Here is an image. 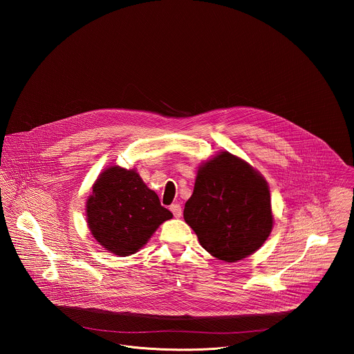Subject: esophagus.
I'll use <instances>...</instances> for the list:
<instances>
[{
    "label": "esophagus",
    "mask_w": 354,
    "mask_h": 354,
    "mask_svg": "<svg viewBox=\"0 0 354 354\" xmlns=\"http://www.w3.org/2000/svg\"><path fill=\"white\" fill-rule=\"evenodd\" d=\"M170 211L173 212V215L176 218H180L183 215V209H181V205L180 204H171L170 205Z\"/></svg>",
    "instance_id": "obj_1"
}]
</instances>
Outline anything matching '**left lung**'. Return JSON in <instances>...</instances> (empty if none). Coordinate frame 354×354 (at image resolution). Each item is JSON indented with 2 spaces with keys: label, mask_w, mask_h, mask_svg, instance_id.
<instances>
[{
  "label": "left lung",
  "mask_w": 354,
  "mask_h": 354,
  "mask_svg": "<svg viewBox=\"0 0 354 354\" xmlns=\"http://www.w3.org/2000/svg\"><path fill=\"white\" fill-rule=\"evenodd\" d=\"M184 219L207 252L229 263L241 260L271 233L268 185L247 162L221 152L201 166Z\"/></svg>",
  "instance_id": "obj_1"
}]
</instances>
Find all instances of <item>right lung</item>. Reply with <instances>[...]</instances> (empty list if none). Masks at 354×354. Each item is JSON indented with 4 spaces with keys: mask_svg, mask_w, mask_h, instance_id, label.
Masks as SVG:
<instances>
[{
    "mask_svg": "<svg viewBox=\"0 0 354 354\" xmlns=\"http://www.w3.org/2000/svg\"><path fill=\"white\" fill-rule=\"evenodd\" d=\"M86 212L95 240L118 256L138 252L158 226L173 216L135 170L118 166L98 177Z\"/></svg>",
    "mask_w": 354,
    "mask_h": 354,
    "instance_id": "right-lung-1",
    "label": "right lung"
}]
</instances>
